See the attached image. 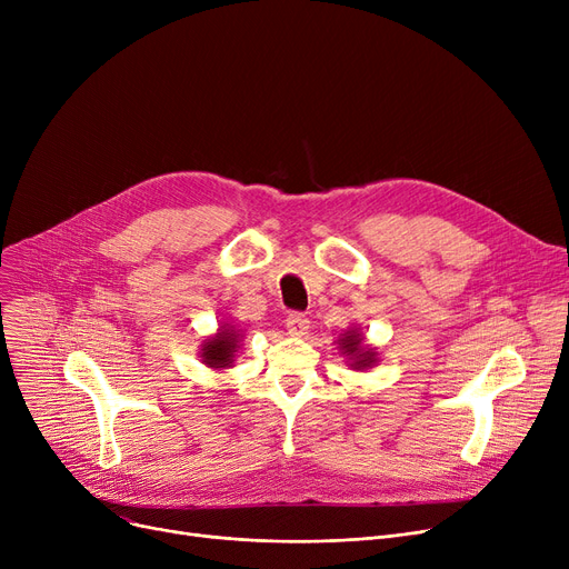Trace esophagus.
<instances>
[{"label": "esophagus", "mask_w": 569, "mask_h": 569, "mask_svg": "<svg viewBox=\"0 0 569 569\" xmlns=\"http://www.w3.org/2000/svg\"><path fill=\"white\" fill-rule=\"evenodd\" d=\"M286 327L292 337H305L309 332V318L305 313H290L286 318Z\"/></svg>", "instance_id": "obj_1"}]
</instances>
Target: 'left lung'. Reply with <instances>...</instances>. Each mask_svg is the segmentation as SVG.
<instances>
[{
  "label": "left lung",
  "mask_w": 569,
  "mask_h": 569,
  "mask_svg": "<svg viewBox=\"0 0 569 569\" xmlns=\"http://www.w3.org/2000/svg\"><path fill=\"white\" fill-rule=\"evenodd\" d=\"M339 350L350 360V367L357 371L371 369L376 365L378 352L369 346H365V337L357 330H348L346 335H341L339 339Z\"/></svg>",
  "instance_id": "left-lung-1"
}]
</instances>
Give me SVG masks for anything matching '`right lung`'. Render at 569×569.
Returning <instances> with one entry per match:
<instances>
[{
    "instance_id": "right-lung-1",
    "label": "right lung",
    "mask_w": 569,
    "mask_h": 569,
    "mask_svg": "<svg viewBox=\"0 0 569 569\" xmlns=\"http://www.w3.org/2000/svg\"><path fill=\"white\" fill-rule=\"evenodd\" d=\"M237 343H239V332L234 330L232 325H221V330L204 339L202 348H200V357L207 367L212 369H228L234 362V352H237Z\"/></svg>"
}]
</instances>
